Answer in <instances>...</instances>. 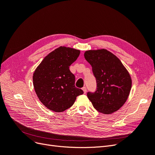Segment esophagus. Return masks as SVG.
<instances>
[{"label":"esophagus","instance_id":"obj_1","mask_svg":"<svg viewBox=\"0 0 155 155\" xmlns=\"http://www.w3.org/2000/svg\"><path fill=\"white\" fill-rule=\"evenodd\" d=\"M82 90L83 91L84 94H86V93H87V88H86L85 87H83L82 88Z\"/></svg>","mask_w":155,"mask_h":155}]
</instances>
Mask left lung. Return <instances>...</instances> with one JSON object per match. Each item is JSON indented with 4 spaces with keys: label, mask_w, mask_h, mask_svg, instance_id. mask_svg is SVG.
I'll return each instance as SVG.
<instances>
[{
    "label": "left lung",
    "mask_w": 155,
    "mask_h": 155,
    "mask_svg": "<svg viewBox=\"0 0 155 155\" xmlns=\"http://www.w3.org/2000/svg\"><path fill=\"white\" fill-rule=\"evenodd\" d=\"M84 56L92 66L97 83L95 92L87 93L93 107L106 114L119 110L127 100L132 87L127 70L106 49L87 50Z\"/></svg>",
    "instance_id": "1"
}]
</instances>
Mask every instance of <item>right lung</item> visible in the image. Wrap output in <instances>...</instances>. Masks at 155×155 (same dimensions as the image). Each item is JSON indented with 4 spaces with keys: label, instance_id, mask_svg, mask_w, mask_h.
<instances>
[{
    "label": "right lung",
    "instance_id": "right-lung-1",
    "mask_svg": "<svg viewBox=\"0 0 155 155\" xmlns=\"http://www.w3.org/2000/svg\"><path fill=\"white\" fill-rule=\"evenodd\" d=\"M79 54V50L60 46L46 55L35 69L33 75L35 91L48 109L63 112L83 94L75 87V76L69 69Z\"/></svg>",
    "mask_w": 155,
    "mask_h": 155
}]
</instances>
